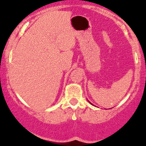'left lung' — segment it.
<instances>
[{
  "instance_id": "obj_1",
  "label": "left lung",
  "mask_w": 146,
  "mask_h": 146,
  "mask_svg": "<svg viewBox=\"0 0 146 146\" xmlns=\"http://www.w3.org/2000/svg\"><path fill=\"white\" fill-rule=\"evenodd\" d=\"M90 104H92V103H90Z\"/></svg>"
}]
</instances>
